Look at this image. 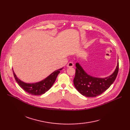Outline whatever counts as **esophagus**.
Wrapping results in <instances>:
<instances>
[{
	"instance_id": "esophagus-1",
	"label": "esophagus",
	"mask_w": 130,
	"mask_h": 130,
	"mask_svg": "<svg viewBox=\"0 0 130 130\" xmlns=\"http://www.w3.org/2000/svg\"><path fill=\"white\" fill-rule=\"evenodd\" d=\"M74 66V64L72 62H69L67 64V67H72Z\"/></svg>"
}]
</instances>
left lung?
Segmentation results:
<instances>
[{"label":"left lung","mask_w":130,"mask_h":130,"mask_svg":"<svg viewBox=\"0 0 130 130\" xmlns=\"http://www.w3.org/2000/svg\"><path fill=\"white\" fill-rule=\"evenodd\" d=\"M119 61L110 76L105 78L94 77L87 74L78 63H76L75 76L73 82L76 90L86 97H96L104 92L113 83L119 72Z\"/></svg>","instance_id":"8db88e82"}]
</instances>
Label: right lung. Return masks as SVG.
<instances>
[{
    "label": "right lung",
    "instance_id": "1",
    "mask_svg": "<svg viewBox=\"0 0 130 130\" xmlns=\"http://www.w3.org/2000/svg\"><path fill=\"white\" fill-rule=\"evenodd\" d=\"M63 69V67L54 71L44 79L35 83H26L24 82L17 78L13 70L12 71L17 83L25 91L31 95H40L45 93V92L50 89L55 82L57 76L60 73V71Z\"/></svg>",
    "mask_w": 130,
    "mask_h": 130
}]
</instances>
